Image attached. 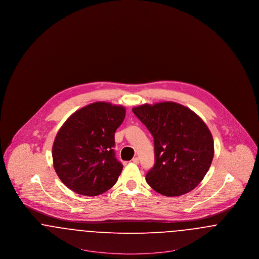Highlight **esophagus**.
Returning a JSON list of instances; mask_svg holds the SVG:
<instances>
[{"label":"esophagus","instance_id":"esophagus-1","mask_svg":"<svg viewBox=\"0 0 259 259\" xmlns=\"http://www.w3.org/2000/svg\"><path fill=\"white\" fill-rule=\"evenodd\" d=\"M132 162H133V163H135V164H139L140 160H139V158H138V157H134V158L132 159Z\"/></svg>","mask_w":259,"mask_h":259}]
</instances>
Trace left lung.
Returning <instances> with one entry per match:
<instances>
[{
	"instance_id": "left-lung-1",
	"label": "left lung",
	"mask_w": 259,
	"mask_h": 259,
	"mask_svg": "<svg viewBox=\"0 0 259 259\" xmlns=\"http://www.w3.org/2000/svg\"><path fill=\"white\" fill-rule=\"evenodd\" d=\"M136 116L154 139L155 163L146 181L164 196L193 190L213 158V140L208 126L194 111L175 102L133 108Z\"/></svg>"
}]
</instances>
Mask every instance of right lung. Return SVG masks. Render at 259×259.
<instances>
[{
	"instance_id": "right-lung-1",
	"label": "right lung",
	"mask_w": 259,
	"mask_h": 259,
	"mask_svg": "<svg viewBox=\"0 0 259 259\" xmlns=\"http://www.w3.org/2000/svg\"><path fill=\"white\" fill-rule=\"evenodd\" d=\"M125 108L96 102L74 112L62 125L52 147L62 183L84 196H97L117 182L123 165L115 158L114 133Z\"/></svg>"
}]
</instances>
